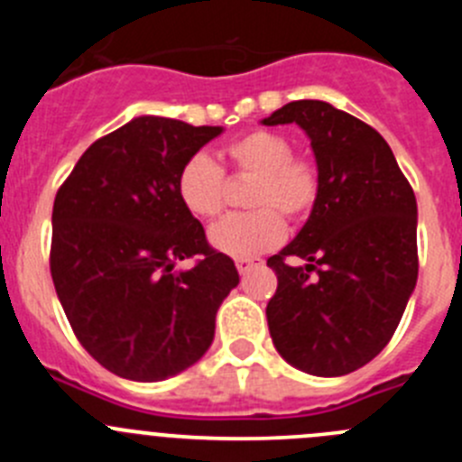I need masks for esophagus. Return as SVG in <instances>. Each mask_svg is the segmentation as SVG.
<instances>
[{
    "instance_id": "1",
    "label": "esophagus",
    "mask_w": 462,
    "mask_h": 462,
    "mask_svg": "<svg viewBox=\"0 0 462 462\" xmlns=\"http://www.w3.org/2000/svg\"><path fill=\"white\" fill-rule=\"evenodd\" d=\"M263 261L259 259V256H252V259H236V268H238L240 275H245V273H250L252 268L261 266Z\"/></svg>"
}]
</instances>
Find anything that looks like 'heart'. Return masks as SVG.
<instances>
[{"mask_svg":"<svg viewBox=\"0 0 462 462\" xmlns=\"http://www.w3.org/2000/svg\"><path fill=\"white\" fill-rule=\"evenodd\" d=\"M291 141L271 129H254L234 138L224 159L234 175H252L247 206L254 210L231 215L210 228L215 250L236 259H252L273 250L284 238V219L305 217L319 199V171L308 157L291 154ZM175 191L189 215L217 217L226 203V178L208 154H191L178 171Z\"/></svg>","mask_w":462,"mask_h":462,"instance_id":"obj_1","label":"heart"}]
</instances>
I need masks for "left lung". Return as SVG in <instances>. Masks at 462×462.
Returning <instances> with one entry per match:
<instances>
[{"mask_svg": "<svg viewBox=\"0 0 462 462\" xmlns=\"http://www.w3.org/2000/svg\"><path fill=\"white\" fill-rule=\"evenodd\" d=\"M291 122L308 134L321 187L305 226L268 259L277 275L268 328L293 368L340 377L373 361L402 319L419 275L416 199L370 125L314 99L282 106L263 125Z\"/></svg>", "mask_w": 462, "mask_h": 462, "instance_id": "obj_1", "label": "left lung"}]
</instances>
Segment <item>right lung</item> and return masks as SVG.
Instances as JSON below:
<instances>
[{"instance_id": "obj_1", "label": "right lung", "mask_w": 462, "mask_h": 462, "mask_svg": "<svg viewBox=\"0 0 462 462\" xmlns=\"http://www.w3.org/2000/svg\"><path fill=\"white\" fill-rule=\"evenodd\" d=\"M222 134L141 116L94 141L52 206L51 275L73 333L94 361L132 382L194 365L215 314L238 287L231 256L212 250L175 191L178 171ZM199 255L187 272L174 268Z\"/></svg>"}]
</instances>
